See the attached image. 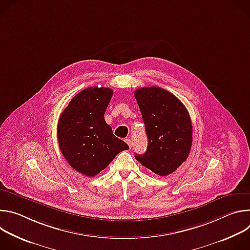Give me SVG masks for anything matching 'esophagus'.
<instances>
[{"label": "esophagus", "instance_id": "obj_1", "mask_svg": "<svg viewBox=\"0 0 250 250\" xmlns=\"http://www.w3.org/2000/svg\"><path fill=\"white\" fill-rule=\"evenodd\" d=\"M125 141L126 142L127 146H128L129 147H131V146H132V141H131V139H130V138H125Z\"/></svg>", "mask_w": 250, "mask_h": 250}]
</instances>
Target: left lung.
I'll list each match as a JSON object with an SVG mask.
<instances>
[{
	"instance_id": "left-lung-1",
	"label": "left lung",
	"mask_w": 250,
	"mask_h": 250,
	"mask_svg": "<svg viewBox=\"0 0 250 250\" xmlns=\"http://www.w3.org/2000/svg\"><path fill=\"white\" fill-rule=\"evenodd\" d=\"M134 97L146 125L148 146L135 158L159 176L173 173L189 156L192 146V122L183 103L159 87H144Z\"/></svg>"
}]
</instances>
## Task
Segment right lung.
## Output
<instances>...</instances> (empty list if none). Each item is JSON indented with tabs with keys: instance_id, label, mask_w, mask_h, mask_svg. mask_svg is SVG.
Returning <instances> with one entry per match:
<instances>
[{
	"instance_id": "obj_1",
	"label": "right lung",
	"mask_w": 250,
	"mask_h": 250,
	"mask_svg": "<svg viewBox=\"0 0 250 250\" xmlns=\"http://www.w3.org/2000/svg\"><path fill=\"white\" fill-rule=\"evenodd\" d=\"M113 90L89 87L78 93L62 112L57 125L59 148L79 173L94 177L128 146L116 137L104 115Z\"/></svg>"
}]
</instances>
